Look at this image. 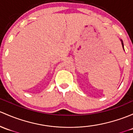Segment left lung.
<instances>
[{
	"label": "left lung",
	"instance_id": "obj_1",
	"mask_svg": "<svg viewBox=\"0 0 133 133\" xmlns=\"http://www.w3.org/2000/svg\"><path fill=\"white\" fill-rule=\"evenodd\" d=\"M120 40H121V43H122V45L123 49H124V43H123V41H122V40L121 39H120Z\"/></svg>",
	"mask_w": 133,
	"mask_h": 133
}]
</instances>
